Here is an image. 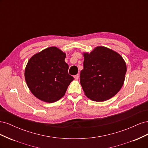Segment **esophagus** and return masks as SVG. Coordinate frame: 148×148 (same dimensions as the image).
Instances as JSON below:
<instances>
[{
	"instance_id": "1",
	"label": "esophagus",
	"mask_w": 148,
	"mask_h": 148,
	"mask_svg": "<svg viewBox=\"0 0 148 148\" xmlns=\"http://www.w3.org/2000/svg\"><path fill=\"white\" fill-rule=\"evenodd\" d=\"M78 78H79V75H78V74H77V75H76L74 76V78H75V79H78Z\"/></svg>"
}]
</instances>
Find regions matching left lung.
I'll return each mask as SVG.
<instances>
[{
	"label": "left lung",
	"instance_id": "8db88e82",
	"mask_svg": "<svg viewBox=\"0 0 148 148\" xmlns=\"http://www.w3.org/2000/svg\"><path fill=\"white\" fill-rule=\"evenodd\" d=\"M83 70L80 83L86 96L95 101H104L114 96L123 86L126 64L118 53L105 47H97L84 53Z\"/></svg>",
	"mask_w": 148,
	"mask_h": 148
}]
</instances>
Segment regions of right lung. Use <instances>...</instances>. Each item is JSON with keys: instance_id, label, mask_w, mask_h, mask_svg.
I'll return each mask as SVG.
<instances>
[{"instance_id": "right-lung-1", "label": "right lung", "mask_w": 148, "mask_h": 148, "mask_svg": "<svg viewBox=\"0 0 148 148\" xmlns=\"http://www.w3.org/2000/svg\"><path fill=\"white\" fill-rule=\"evenodd\" d=\"M66 55L56 47H51L31 58L26 66V82L31 92L39 99L54 102L63 97L74 79L69 74Z\"/></svg>"}]
</instances>
